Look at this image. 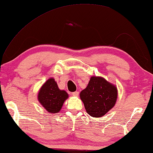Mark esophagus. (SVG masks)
<instances>
[{"label": "esophagus", "instance_id": "obj_1", "mask_svg": "<svg viewBox=\"0 0 153 153\" xmlns=\"http://www.w3.org/2000/svg\"><path fill=\"white\" fill-rule=\"evenodd\" d=\"M72 94L74 96H78L79 92L78 91H75V92H74V93H72Z\"/></svg>", "mask_w": 153, "mask_h": 153}]
</instances>
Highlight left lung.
Returning <instances> with one entry per match:
<instances>
[{
	"instance_id": "8db88e82",
	"label": "left lung",
	"mask_w": 153,
	"mask_h": 153,
	"mask_svg": "<svg viewBox=\"0 0 153 153\" xmlns=\"http://www.w3.org/2000/svg\"><path fill=\"white\" fill-rule=\"evenodd\" d=\"M117 88L101 77H91L80 98L87 113L93 117H101L114 106Z\"/></svg>"
}]
</instances>
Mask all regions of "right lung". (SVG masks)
Here are the masks:
<instances>
[{
  "instance_id": "right-lung-1",
  "label": "right lung",
  "mask_w": 153,
  "mask_h": 153,
  "mask_svg": "<svg viewBox=\"0 0 153 153\" xmlns=\"http://www.w3.org/2000/svg\"><path fill=\"white\" fill-rule=\"evenodd\" d=\"M67 98L66 91L60 90L53 78L45 82L38 94V100L40 103L50 113L59 112Z\"/></svg>"
}]
</instances>
